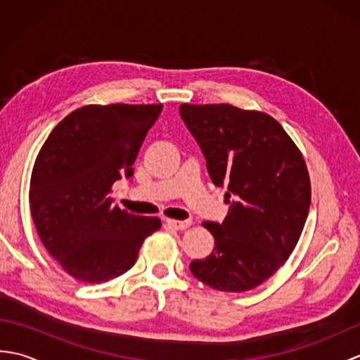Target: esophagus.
I'll use <instances>...</instances> for the list:
<instances>
[{
	"label": "esophagus",
	"mask_w": 360,
	"mask_h": 360,
	"mask_svg": "<svg viewBox=\"0 0 360 360\" xmlns=\"http://www.w3.org/2000/svg\"><path fill=\"white\" fill-rule=\"evenodd\" d=\"M167 226H170L174 231H184V229L192 226V221H178V219H167Z\"/></svg>",
	"instance_id": "34e87169"
}]
</instances>
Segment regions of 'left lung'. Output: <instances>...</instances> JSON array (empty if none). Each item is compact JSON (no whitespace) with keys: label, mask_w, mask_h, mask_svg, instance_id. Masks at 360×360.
I'll use <instances>...</instances> for the list:
<instances>
[{"label":"left lung","mask_w":360,"mask_h":360,"mask_svg":"<svg viewBox=\"0 0 360 360\" xmlns=\"http://www.w3.org/2000/svg\"><path fill=\"white\" fill-rule=\"evenodd\" d=\"M179 112L200 143L212 182L227 187L231 204L223 223H202L215 248L193 259L190 271L224 292L254 289L285 264L300 238L311 204L307 164L269 114L227 103H182Z\"/></svg>","instance_id":"1"}]
</instances>
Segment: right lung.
<instances>
[{
  "label": "right lung",
  "mask_w": 360,
  "mask_h": 360,
  "mask_svg": "<svg viewBox=\"0 0 360 360\" xmlns=\"http://www.w3.org/2000/svg\"><path fill=\"white\" fill-rule=\"evenodd\" d=\"M162 105H86L52 129L30 176L29 202L46 250L71 275L102 283L131 269L156 217L122 210L114 182L133 176L148 129Z\"/></svg>",
  "instance_id": "obj_1"
}]
</instances>
